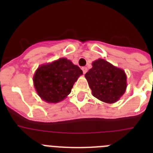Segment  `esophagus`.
Here are the masks:
<instances>
[{
  "mask_svg": "<svg viewBox=\"0 0 153 153\" xmlns=\"http://www.w3.org/2000/svg\"><path fill=\"white\" fill-rule=\"evenodd\" d=\"M82 70H83V74H85L86 72H87V68H86V67H82Z\"/></svg>",
  "mask_w": 153,
  "mask_h": 153,
  "instance_id": "34e87169",
  "label": "esophagus"
}]
</instances>
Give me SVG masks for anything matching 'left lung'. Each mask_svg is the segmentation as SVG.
I'll use <instances>...</instances> for the list:
<instances>
[{"mask_svg": "<svg viewBox=\"0 0 153 153\" xmlns=\"http://www.w3.org/2000/svg\"><path fill=\"white\" fill-rule=\"evenodd\" d=\"M92 65L85 76L93 95L102 102H117L126 89L125 72L102 59L96 60Z\"/></svg>", "mask_w": 153, "mask_h": 153, "instance_id": "1", "label": "left lung"}]
</instances>
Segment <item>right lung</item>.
Wrapping results in <instances>:
<instances>
[{"mask_svg": "<svg viewBox=\"0 0 153 153\" xmlns=\"http://www.w3.org/2000/svg\"><path fill=\"white\" fill-rule=\"evenodd\" d=\"M83 71L70 60L61 58L36 70L33 83L38 95L47 102L63 100L71 92Z\"/></svg>", "mask_w": 153, "mask_h": 153, "instance_id": "add662e5", "label": "right lung"}]
</instances>
